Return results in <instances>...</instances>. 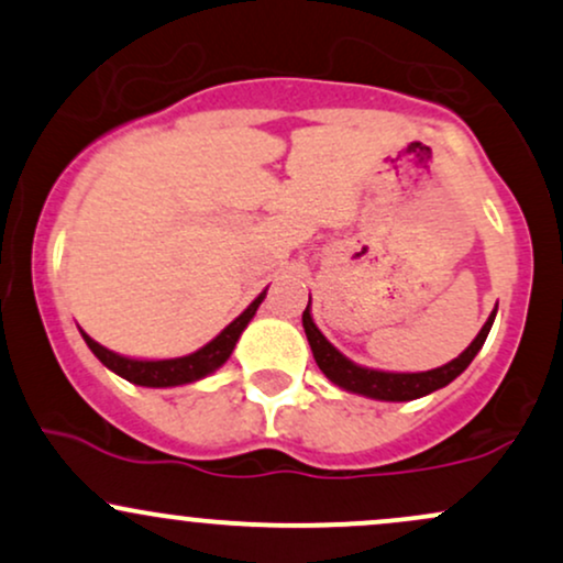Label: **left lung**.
<instances>
[{
    "label": "left lung",
    "mask_w": 563,
    "mask_h": 563,
    "mask_svg": "<svg viewBox=\"0 0 563 563\" xmlns=\"http://www.w3.org/2000/svg\"><path fill=\"white\" fill-rule=\"evenodd\" d=\"M497 312V309H495ZM495 312L489 314V320L484 322V328L471 341V346L461 357H455L452 363L437 367V371H426V373H380V371H367V367L354 365L352 360H346L339 349H333L325 341V335L318 331V325L312 322V314H309V303L303 309L301 322H303V333H307L309 346H312L314 363L320 365V371L325 373L328 378L333 380L335 386L341 389L354 391V394H365V397L373 399H386V402H407V399H418L426 397V394L442 389L448 386L450 380H455L463 371L471 365V360L476 357L484 339H487L489 328H493Z\"/></svg>",
    "instance_id": "8db88e82"
}]
</instances>
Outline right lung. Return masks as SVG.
Instances as JSON below:
<instances>
[{"instance_id": "1", "label": "right lung", "mask_w": 563, "mask_h": 563, "mask_svg": "<svg viewBox=\"0 0 563 563\" xmlns=\"http://www.w3.org/2000/svg\"><path fill=\"white\" fill-rule=\"evenodd\" d=\"M264 296H267V290H262V294L251 301V307L245 309L241 318L232 320L214 341H209V344L198 349V352L187 354V357H177V360H129L111 352V349L100 346L97 341L89 339L87 333L81 335L84 341H87V346L95 352V357L106 367H111L113 373H119L121 378H126L129 384L153 386V389H161V386L190 384V380L209 376V373H214L219 365L228 363L232 349H235L238 339H241L243 328L249 325L251 318L256 314V309H260Z\"/></svg>"}]
</instances>
